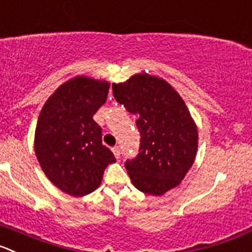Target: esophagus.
Returning a JSON list of instances; mask_svg holds the SVG:
<instances>
[{
  "label": "esophagus",
  "mask_w": 252,
  "mask_h": 252,
  "mask_svg": "<svg viewBox=\"0 0 252 252\" xmlns=\"http://www.w3.org/2000/svg\"><path fill=\"white\" fill-rule=\"evenodd\" d=\"M112 152H113V154H114L115 158H117V159L121 158V149H119V147L112 148Z\"/></svg>",
  "instance_id": "34e87169"
}]
</instances>
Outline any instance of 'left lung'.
<instances>
[{
  "mask_svg": "<svg viewBox=\"0 0 252 252\" xmlns=\"http://www.w3.org/2000/svg\"><path fill=\"white\" fill-rule=\"evenodd\" d=\"M113 95L138 115L139 154L126 161L131 183L150 195L178 187L191 168L197 150V128L179 93L163 78L138 73L113 83Z\"/></svg>",
  "mask_w": 252,
  "mask_h": 252,
  "instance_id": "obj_1",
  "label": "left lung"
}]
</instances>
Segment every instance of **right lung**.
<instances>
[{"label": "right lung", "instance_id": "1", "mask_svg": "<svg viewBox=\"0 0 252 252\" xmlns=\"http://www.w3.org/2000/svg\"><path fill=\"white\" fill-rule=\"evenodd\" d=\"M108 89L107 81L78 76L58 87L39 113L36 157L47 178L72 196L94 191L105 168L115 161L93 119L107 100Z\"/></svg>", "mask_w": 252, "mask_h": 252}]
</instances>
